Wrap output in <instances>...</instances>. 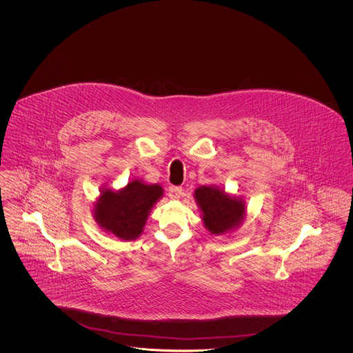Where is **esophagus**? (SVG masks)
Returning a JSON list of instances; mask_svg holds the SVG:
<instances>
[{
  "instance_id": "esophagus-1",
  "label": "esophagus",
  "mask_w": 353,
  "mask_h": 353,
  "mask_svg": "<svg viewBox=\"0 0 353 353\" xmlns=\"http://www.w3.org/2000/svg\"><path fill=\"white\" fill-rule=\"evenodd\" d=\"M168 193L169 197L173 200L180 199V196L183 194V188L181 186H169Z\"/></svg>"
}]
</instances>
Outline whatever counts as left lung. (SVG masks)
I'll list each match as a JSON object with an SVG mask.
<instances>
[{"label":"left lung","mask_w":353,"mask_h":353,"mask_svg":"<svg viewBox=\"0 0 353 353\" xmlns=\"http://www.w3.org/2000/svg\"><path fill=\"white\" fill-rule=\"evenodd\" d=\"M205 228L212 234H223L236 228L245 214V202L216 186H200L194 192Z\"/></svg>","instance_id":"obj_1"}]
</instances>
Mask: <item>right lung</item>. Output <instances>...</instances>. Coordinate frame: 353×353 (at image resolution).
Instances as JSON below:
<instances>
[{"instance_id": "1", "label": "right lung", "mask_w": 353, "mask_h": 353, "mask_svg": "<svg viewBox=\"0 0 353 353\" xmlns=\"http://www.w3.org/2000/svg\"><path fill=\"white\" fill-rule=\"evenodd\" d=\"M163 196L160 185L134 180L119 192L105 189L95 203V219L104 230L131 241L141 234L154 202Z\"/></svg>"}]
</instances>
